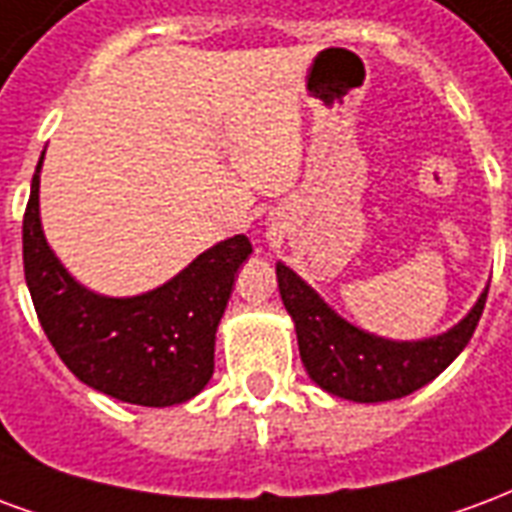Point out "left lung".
<instances>
[{"instance_id":"1","label":"left lung","mask_w":512,"mask_h":512,"mask_svg":"<svg viewBox=\"0 0 512 512\" xmlns=\"http://www.w3.org/2000/svg\"><path fill=\"white\" fill-rule=\"evenodd\" d=\"M278 289L297 327L305 371L322 390L346 401L379 404L420 390L461 354L486 308L488 289L453 330L425 341H384L357 330L286 264H278Z\"/></svg>"}]
</instances>
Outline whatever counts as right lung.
<instances>
[{
    "label": "right lung",
    "instance_id": "add662e5",
    "mask_svg": "<svg viewBox=\"0 0 512 512\" xmlns=\"http://www.w3.org/2000/svg\"><path fill=\"white\" fill-rule=\"evenodd\" d=\"M40 163L24 212V275L59 360L125 404L171 406L201 393L215 368V330L251 240L237 234L218 242L155 292L100 297L67 275L43 237Z\"/></svg>",
    "mask_w": 512,
    "mask_h": 512
}]
</instances>
